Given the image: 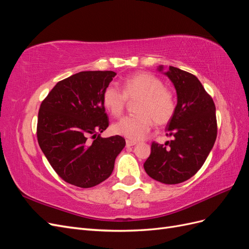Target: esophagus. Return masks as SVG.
Instances as JSON below:
<instances>
[{
  "label": "esophagus",
  "instance_id": "1",
  "mask_svg": "<svg viewBox=\"0 0 249 249\" xmlns=\"http://www.w3.org/2000/svg\"><path fill=\"white\" fill-rule=\"evenodd\" d=\"M125 144H126L127 147H129V146H134V145L137 144V142L136 141H133V140H126L125 141Z\"/></svg>",
  "mask_w": 249,
  "mask_h": 249
}]
</instances>
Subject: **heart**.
<instances>
[{"label":"heart","instance_id":"heart-1","mask_svg":"<svg viewBox=\"0 0 249 249\" xmlns=\"http://www.w3.org/2000/svg\"><path fill=\"white\" fill-rule=\"evenodd\" d=\"M124 92L108 85L103 92V105L113 117H119L125 108L126 100H139L136 109L138 115L127 116L113 124L112 131L130 140L144 138L155 124L166 125L177 109L176 97L165 88L162 80L148 72H137L123 82Z\"/></svg>","mask_w":249,"mask_h":249}]
</instances>
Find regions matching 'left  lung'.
<instances>
[{
	"label": "left lung",
	"instance_id": "8db88e82",
	"mask_svg": "<svg viewBox=\"0 0 249 249\" xmlns=\"http://www.w3.org/2000/svg\"><path fill=\"white\" fill-rule=\"evenodd\" d=\"M160 65L158 71H163ZM164 74L177 90L176 113L167 124L175 139L165 145L152 143V152L143 167L147 175L163 184L183 183L205 163L217 137L216 108L213 99L194 74L169 66Z\"/></svg>",
	"mask_w": 249,
	"mask_h": 249
}]
</instances>
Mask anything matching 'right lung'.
Here are the masks:
<instances>
[{"mask_svg":"<svg viewBox=\"0 0 249 249\" xmlns=\"http://www.w3.org/2000/svg\"><path fill=\"white\" fill-rule=\"evenodd\" d=\"M115 76L111 71L74 73L58 82L40 105L37 140L66 183L90 188L104 182L125 145L122 136L100 134L109 125L103 92Z\"/></svg>","mask_w":249,"mask_h":249,"instance_id":"right-lung-1","label":"right lung"}]
</instances>
